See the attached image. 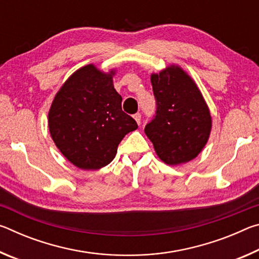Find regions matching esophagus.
<instances>
[{
  "label": "esophagus",
  "instance_id": "1",
  "mask_svg": "<svg viewBox=\"0 0 259 259\" xmlns=\"http://www.w3.org/2000/svg\"><path fill=\"white\" fill-rule=\"evenodd\" d=\"M134 119H135L136 122H137V124H140V121H142V115H140V113L135 114Z\"/></svg>",
  "mask_w": 259,
  "mask_h": 259
}]
</instances>
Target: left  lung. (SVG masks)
Listing matches in <instances>:
<instances>
[{
	"label": "left lung",
	"instance_id": "1",
	"mask_svg": "<svg viewBox=\"0 0 259 259\" xmlns=\"http://www.w3.org/2000/svg\"><path fill=\"white\" fill-rule=\"evenodd\" d=\"M151 83L157 111L145 134L165 164L187 163L209 140L212 119L208 104L195 81L177 64L152 73Z\"/></svg>",
	"mask_w": 259,
	"mask_h": 259
}]
</instances>
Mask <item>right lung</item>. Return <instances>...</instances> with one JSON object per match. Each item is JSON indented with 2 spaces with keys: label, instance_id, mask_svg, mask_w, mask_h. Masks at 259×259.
I'll list each match as a JSON object with an SVG mask.
<instances>
[{
  "label": "right lung",
  "instance_id": "obj_1",
  "mask_svg": "<svg viewBox=\"0 0 259 259\" xmlns=\"http://www.w3.org/2000/svg\"><path fill=\"white\" fill-rule=\"evenodd\" d=\"M115 74L116 68L104 72L85 65L63 83L51 103V138L78 169L98 170L111 163L121 140L138 128L122 111V97L113 84Z\"/></svg>",
  "mask_w": 259,
  "mask_h": 259
}]
</instances>
